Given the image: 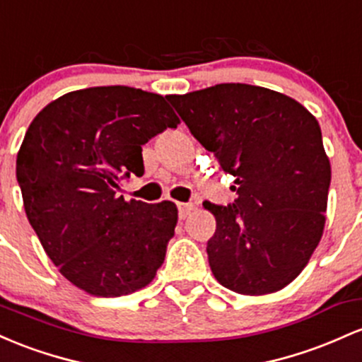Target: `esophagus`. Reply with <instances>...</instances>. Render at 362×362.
I'll return each mask as SVG.
<instances>
[{
	"mask_svg": "<svg viewBox=\"0 0 362 362\" xmlns=\"http://www.w3.org/2000/svg\"><path fill=\"white\" fill-rule=\"evenodd\" d=\"M177 209H180V217L186 218L194 210V205L193 203H177Z\"/></svg>",
	"mask_w": 362,
	"mask_h": 362,
	"instance_id": "1",
	"label": "esophagus"
}]
</instances>
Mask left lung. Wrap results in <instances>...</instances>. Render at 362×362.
<instances>
[{
	"label": "left lung",
	"instance_id": "1",
	"mask_svg": "<svg viewBox=\"0 0 362 362\" xmlns=\"http://www.w3.org/2000/svg\"><path fill=\"white\" fill-rule=\"evenodd\" d=\"M168 100L234 176V203H203L217 222L206 243L214 277L245 296L289 286L325 227L332 169L316 117L284 93L246 83H218Z\"/></svg>",
	"mask_w": 362,
	"mask_h": 362
}]
</instances>
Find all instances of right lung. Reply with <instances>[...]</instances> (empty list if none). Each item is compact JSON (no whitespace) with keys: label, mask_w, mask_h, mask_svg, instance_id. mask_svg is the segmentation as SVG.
Wrapping results in <instances>:
<instances>
[{"label":"right lung","mask_w":362,"mask_h":362,"mask_svg":"<svg viewBox=\"0 0 362 362\" xmlns=\"http://www.w3.org/2000/svg\"><path fill=\"white\" fill-rule=\"evenodd\" d=\"M180 117L159 93L92 87L34 117L17 156L23 206L61 275L97 298L144 289L177 224L173 202H127L121 180L144 174L141 145Z\"/></svg>","instance_id":"add662e5"}]
</instances>
